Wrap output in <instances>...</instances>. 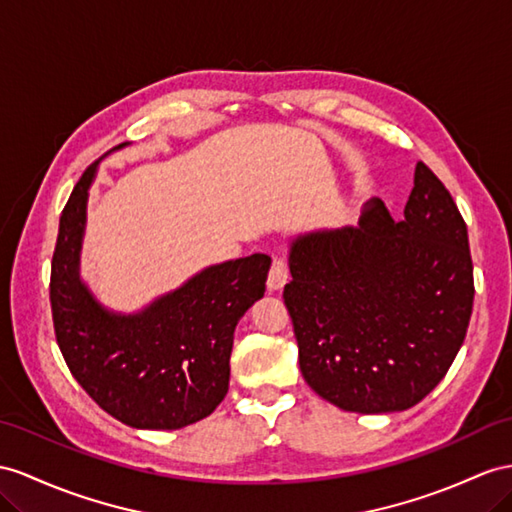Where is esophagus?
Masks as SVG:
<instances>
[{"mask_svg": "<svg viewBox=\"0 0 512 512\" xmlns=\"http://www.w3.org/2000/svg\"><path fill=\"white\" fill-rule=\"evenodd\" d=\"M290 279V270H287V261L285 257H274L272 259V268L268 272V290L277 292Z\"/></svg>", "mask_w": 512, "mask_h": 512, "instance_id": "obj_1", "label": "esophagus"}]
</instances>
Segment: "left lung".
<instances>
[{"label": "left lung", "mask_w": 512, "mask_h": 512, "mask_svg": "<svg viewBox=\"0 0 512 512\" xmlns=\"http://www.w3.org/2000/svg\"><path fill=\"white\" fill-rule=\"evenodd\" d=\"M283 300L307 385L352 413L406 411L461 350L474 305L467 225L417 162L402 220L381 201L357 227L298 235Z\"/></svg>", "instance_id": "left-lung-1"}]
</instances>
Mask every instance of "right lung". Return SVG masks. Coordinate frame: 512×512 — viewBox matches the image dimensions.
<instances>
[{
  "instance_id": "obj_1",
  "label": "right lung",
  "mask_w": 512,
  "mask_h": 512,
  "mask_svg": "<svg viewBox=\"0 0 512 512\" xmlns=\"http://www.w3.org/2000/svg\"><path fill=\"white\" fill-rule=\"evenodd\" d=\"M95 175L97 164L88 166L64 205L51 259L60 352L75 381L119 422L142 430L190 426L227 396L233 331L264 296L270 257L255 253L209 266L138 313L110 311L80 279Z\"/></svg>"
}]
</instances>
